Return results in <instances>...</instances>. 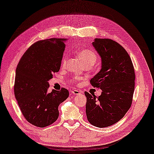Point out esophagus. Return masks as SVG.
Listing matches in <instances>:
<instances>
[{
    "mask_svg": "<svg viewBox=\"0 0 154 154\" xmlns=\"http://www.w3.org/2000/svg\"><path fill=\"white\" fill-rule=\"evenodd\" d=\"M72 94L73 95H79V94H80V91H79V90H74L72 91Z\"/></svg>",
    "mask_w": 154,
    "mask_h": 154,
    "instance_id": "1",
    "label": "esophagus"
}]
</instances>
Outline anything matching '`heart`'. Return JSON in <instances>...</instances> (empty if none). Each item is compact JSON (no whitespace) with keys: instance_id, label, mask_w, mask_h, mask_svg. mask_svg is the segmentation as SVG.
<instances>
[{"instance_id":"1","label":"heart","mask_w":154,"mask_h":154,"mask_svg":"<svg viewBox=\"0 0 154 154\" xmlns=\"http://www.w3.org/2000/svg\"><path fill=\"white\" fill-rule=\"evenodd\" d=\"M79 57L81 59L82 63L85 64H90L93 65L97 60V55L95 51L92 49H84L79 51ZM66 63V59H63V64ZM73 81V80H72Z\"/></svg>"}]
</instances>
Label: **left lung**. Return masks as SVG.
<instances>
[{
    "mask_svg": "<svg viewBox=\"0 0 154 154\" xmlns=\"http://www.w3.org/2000/svg\"><path fill=\"white\" fill-rule=\"evenodd\" d=\"M101 58V69L91 79L100 88L99 97L85 92L88 121L98 128L108 127L124 117L131 107L135 88V72L125 49L109 38H95L92 42Z\"/></svg>",
    "mask_w": 154,
    "mask_h": 154,
    "instance_id": "obj_1",
    "label": "left lung"
}]
</instances>
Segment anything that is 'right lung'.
I'll return each mask as SVG.
<instances>
[{"label":"right lung","instance_id":"1","mask_svg":"<svg viewBox=\"0 0 154 154\" xmlns=\"http://www.w3.org/2000/svg\"><path fill=\"white\" fill-rule=\"evenodd\" d=\"M66 38L38 41L23 54L16 70L14 95L24 118L36 127L51 125L59 105L69 96L65 88L48 92L49 81L59 71Z\"/></svg>","mask_w":154,"mask_h":154}]
</instances>
